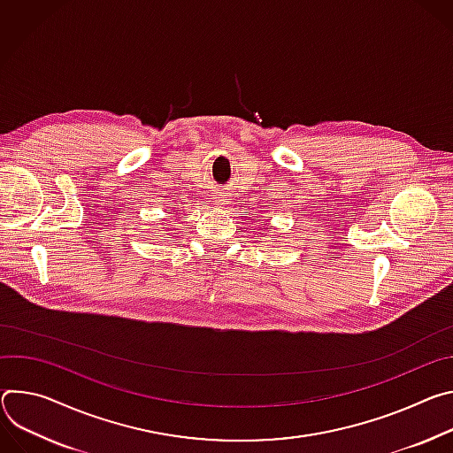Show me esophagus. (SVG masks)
Segmentation results:
<instances>
[{"mask_svg":"<svg viewBox=\"0 0 453 453\" xmlns=\"http://www.w3.org/2000/svg\"><path fill=\"white\" fill-rule=\"evenodd\" d=\"M218 205H226V197L223 194L218 196Z\"/></svg>","mask_w":453,"mask_h":453,"instance_id":"esophagus-1","label":"esophagus"}]
</instances>
